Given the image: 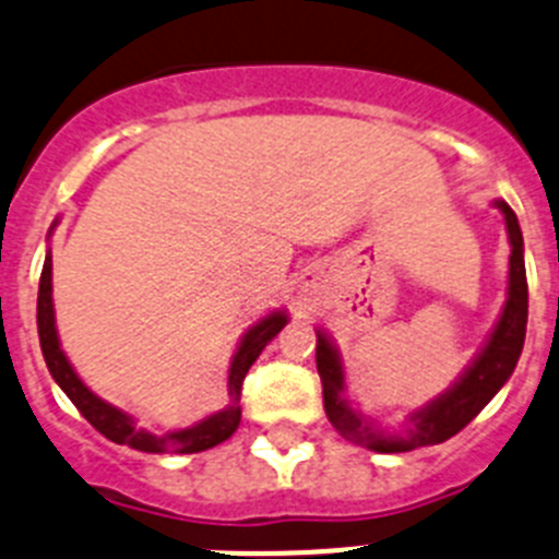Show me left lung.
Masks as SVG:
<instances>
[{
	"label": "left lung",
	"instance_id": "obj_1",
	"mask_svg": "<svg viewBox=\"0 0 559 559\" xmlns=\"http://www.w3.org/2000/svg\"><path fill=\"white\" fill-rule=\"evenodd\" d=\"M496 207L504 213L507 235H510V288H507L504 310L496 324L493 335L488 337L485 349L479 352L477 360L471 362L468 371L454 382L452 391L429 402L418 413L409 416V427L404 432H385L373 421H368L362 413H357L346 396H343V366L341 355L330 343V337L319 330L316 341V366H319L321 388H324V409L332 427L346 440L366 447L380 454L413 452L421 447H435L443 443L468 421L479 416V409L501 391L515 362H519L521 349H524L526 335V313H530V290H526V269H524V238H521L519 218L507 202H496Z\"/></svg>",
	"mask_w": 559,
	"mask_h": 559
}]
</instances>
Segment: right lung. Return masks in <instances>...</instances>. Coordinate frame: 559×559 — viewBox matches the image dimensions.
<instances>
[{"instance_id": "1", "label": "right lung", "mask_w": 559, "mask_h": 559, "mask_svg": "<svg viewBox=\"0 0 559 559\" xmlns=\"http://www.w3.org/2000/svg\"><path fill=\"white\" fill-rule=\"evenodd\" d=\"M288 316L285 313H271L263 321L246 332L243 341H240L238 352L233 357V366H229V404L213 416H207L204 421L193 424L188 429H174V432H146V429H138L127 413H121L119 407L102 402L96 393H91L85 388V382L80 380L71 368V362L66 360L63 349H60L58 330H55V307H52V254H46L44 271H40V285H38V337H40V352H44V360L49 373L55 377L60 388H63L66 396L74 402V407L80 409L82 418L96 429V432L105 435L112 443H121V447L138 449V452L150 454H197L204 449H213L218 443H224L227 438H233V432L240 424V388H243L246 373L252 368V362L258 360L260 352L265 349V343L283 330Z\"/></svg>"}]
</instances>
